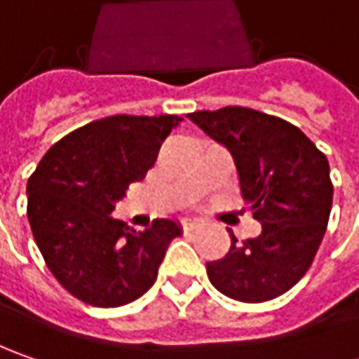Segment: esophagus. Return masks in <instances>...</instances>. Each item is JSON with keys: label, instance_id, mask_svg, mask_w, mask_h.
<instances>
[{"label": "esophagus", "instance_id": "1", "mask_svg": "<svg viewBox=\"0 0 359 359\" xmlns=\"http://www.w3.org/2000/svg\"><path fill=\"white\" fill-rule=\"evenodd\" d=\"M182 228L186 229V231H194V229L200 228V222L198 219H191V217H187L182 222Z\"/></svg>", "mask_w": 359, "mask_h": 359}]
</instances>
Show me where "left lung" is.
Listing matches in <instances>:
<instances>
[{"instance_id":"left-lung-1","label":"left lung","mask_w":359,"mask_h":359,"mask_svg":"<svg viewBox=\"0 0 359 359\" xmlns=\"http://www.w3.org/2000/svg\"><path fill=\"white\" fill-rule=\"evenodd\" d=\"M187 118L228 147L241 196L262 224L250 240L228 229L229 252L205 264L210 282L248 304L282 296L306 276L324 240L334 198L327 158L299 128L257 109L228 105Z\"/></svg>"}]
</instances>
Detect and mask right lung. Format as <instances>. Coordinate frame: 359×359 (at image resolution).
Wrapping results in <instances>:
<instances>
[{"label":"right lung","instance_id":"right-lung-1","mask_svg":"<svg viewBox=\"0 0 359 359\" xmlns=\"http://www.w3.org/2000/svg\"><path fill=\"white\" fill-rule=\"evenodd\" d=\"M177 116H109L48 149L27 180V219L49 271L77 299L118 308L142 297L182 233L172 219L145 231L114 219V203L156 163Z\"/></svg>","mask_w":359,"mask_h":359}]
</instances>
